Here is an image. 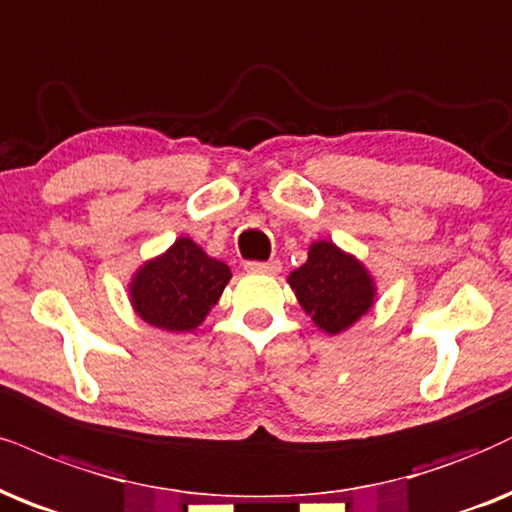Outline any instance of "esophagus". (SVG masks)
I'll use <instances>...</instances> for the list:
<instances>
[{
  "mask_svg": "<svg viewBox=\"0 0 512 512\" xmlns=\"http://www.w3.org/2000/svg\"><path fill=\"white\" fill-rule=\"evenodd\" d=\"M244 268H246V273L277 275L280 273V261H246Z\"/></svg>",
  "mask_w": 512,
  "mask_h": 512,
  "instance_id": "obj_1",
  "label": "esophagus"
}]
</instances>
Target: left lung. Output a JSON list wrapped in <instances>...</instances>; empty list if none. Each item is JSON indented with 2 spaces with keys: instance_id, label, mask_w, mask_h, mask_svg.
<instances>
[{
  "instance_id": "obj_1",
  "label": "left lung",
  "mask_w": 512,
  "mask_h": 512,
  "mask_svg": "<svg viewBox=\"0 0 512 512\" xmlns=\"http://www.w3.org/2000/svg\"><path fill=\"white\" fill-rule=\"evenodd\" d=\"M289 287L327 334L351 327L375 301V282L363 263L332 242H315L308 249V261L289 275Z\"/></svg>"
}]
</instances>
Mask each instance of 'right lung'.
<instances>
[{"label":"right lung","instance_id":"add662e5","mask_svg":"<svg viewBox=\"0 0 512 512\" xmlns=\"http://www.w3.org/2000/svg\"><path fill=\"white\" fill-rule=\"evenodd\" d=\"M230 277L223 261L204 254L189 237H180L166 254L137 270L130 282V301L144 323L189 332L218 304Z\"/></svg>","mask_w":512,"mask_h":512}]
</instances>
